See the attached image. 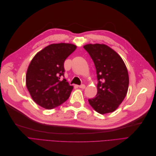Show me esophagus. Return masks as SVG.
I'll list each match as a JSON object with an SVG mask.
<instances>
[{
  "label": "esophagus",
  "mask_w": 156,
  "mask_h": 156,
  "mask_svg": "<svg viewBox=\"0 0 156 156\" xmlns=\"http://www.w3.org/2000/svg\"><path fill=\"white\" fill-rule=\"evenodd\" d=\"M79 87L80 88H83V89H84V88H85V85H84V84H81V85H79Z\"/></svg>",
  "instance_id": "esophagus-1"
}]
</instances>
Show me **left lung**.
Instances as JSON below:
<instances>
[{"mask_svg": "<svg viewBox=\"0 0 156 156\" xmlns=\"http://www.w3.org/2000/svg\"><path fill=\"white\" fill-rule=\"evenodd\" d=\"M85 49L95 65L98 92L88 99L91 107L100 114L115 111L123 101L129 86V76L123 60L105 44H87Z\"/></svg>", "mask_w": 156, "mask_h": 156, "instance_id": "obj_1", "label": "left lung"}]
</instances>
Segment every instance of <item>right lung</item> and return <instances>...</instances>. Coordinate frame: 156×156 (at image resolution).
Returning <instances> with one entry per match:
<instances>
[{"label": "right lung", "mask_w": 156, "mask_h": 156, "mask_svg": "<svg viewBox=\"0 0 156 156\" xmlns=\"http://www.w3.org/2000/svg\"><path fill=\"white\" fill-rule=\"evenodd\" d=\"M76 48L71 44H51L32 58L27 72L26 84L37 105L52 109L69 98L73 87L64 79V64Z\"/></svg>", "instance_id": "1"}]
</instances>
